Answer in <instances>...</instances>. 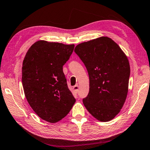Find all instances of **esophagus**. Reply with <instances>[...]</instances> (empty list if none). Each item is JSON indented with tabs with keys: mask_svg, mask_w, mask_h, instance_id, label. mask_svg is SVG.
I'll list each match as a JSON object with an SVG mask.
<instances>
[{
	"mask_svg": "<svg viewBox=\"0 0 150 150\" xmlns=\"http://www.w3.org/2000/svg\"><path fill=\"white\" fill-rule=\"evenodd\" d=\"M73 91L75 93H77L78 91H79V86L78 85H75L73 87Z\"/></svg>",
	"mask_w": 150,
	"mask_h": 150,
	"instance_id": "34e87169",
	"label": "esophagus"
}]
</instances>
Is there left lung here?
<instances>
[{
	"mask_svg": "<svg viewBox=\"0 0 150 150\" xmlns=\"http://www.w3.org/2000/svg\"><path fill=\"white\" fill-rule=\"evenodd\" d=\"M75 53L87 68L89 91L83 99L87 111L100 122L115 117L126 99L130 67L120 46L108 37L77 45Z\"/></svg>",
	"mask_w": 150,
	"mask_h": 150,
	"instance_id": "1",
	"label": "left lung"
}]
</instances>
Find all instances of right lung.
I'll list each match as a JSON object with an SVG mask.
<instances>
[{
  "label": "right lung",
  "instance_id": "right-lung-1",
  "mask_svg": "<svg viewBox=\"0 0 150 150\" xmlns=\"http://www.w3.org/2000/svg\"><path fill=\"white\" fill-rule=\"evenodd\" d=\"M74 45L38 41L23 60L22 83L28 104L42 120L56 123L67 115L75 102L63 66Z\"/></svg>",
  "mask_w": 150,
  "mask_h": 150
}]
</instances>
